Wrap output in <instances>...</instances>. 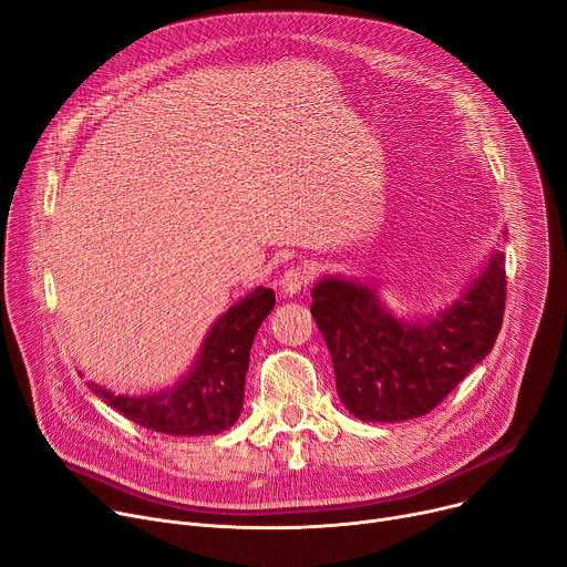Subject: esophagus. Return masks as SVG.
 <instances>
[{
    "mask_svg": "<svg viewBox=\"0 0 567 567\" xmlns=\"http://www.w3.org/2000/svg\"><path fill=\"white\" fill-rule=\"evenodd\" d=\"M315 278V269L308 267V264H296V267H289L280 278H278V285L285 293L293 296L298 293L300 289H303L306 285H310V280Z\"/></svg>",
    "mask_w": 567,
    "mask_h": 567,
    "instance_id": "1",
    "label": "esophagus"
}]
</instances>
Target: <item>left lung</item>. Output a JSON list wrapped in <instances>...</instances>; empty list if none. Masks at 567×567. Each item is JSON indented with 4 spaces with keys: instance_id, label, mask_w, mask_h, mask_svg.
Instances as JSON below:
<instances>
[{
    "instance_id": "left-lung-1",
    "label": "left lung",
    "mask_w": 567,
    "mask_h": 567,
    "mask_svg": "<svg viewBox=\"0 0 567 567\" xmlns=\"http://www.w3.org/2000/svg\"><path fill=\"white\" fill-rule=\"evenodd\" d=\"M504 306L506 259L497 252L456 303L422 323L394 319L371 287L337 278L317 282L310 312L339 401L362 422H405L442 403L489 353Z\"/></svg>"
}]
</instances>
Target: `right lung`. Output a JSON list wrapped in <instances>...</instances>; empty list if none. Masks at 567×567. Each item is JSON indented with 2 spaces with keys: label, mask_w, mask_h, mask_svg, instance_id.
I'll return each mask as SVG.
<instances>
[{
  "label": "right lung",
  "mask_w": 567,
  "mask_h": 567,
  "mask_svg": "<svg viewBox=\"0 0 567 567\" xmlns=\"http://www.w3.org/2000/svg\"><path fill=\"white\" fill-rule=\"evenodd\" d=\"M276 306L274 289L257 287L212 326L203 351L173 390L150 396L91 390L134 424L166 435H214L228 431L241 414L250 347L257 328Z\"/></svg>",
  "instance_id": "obj_1"
}]
</instances>
